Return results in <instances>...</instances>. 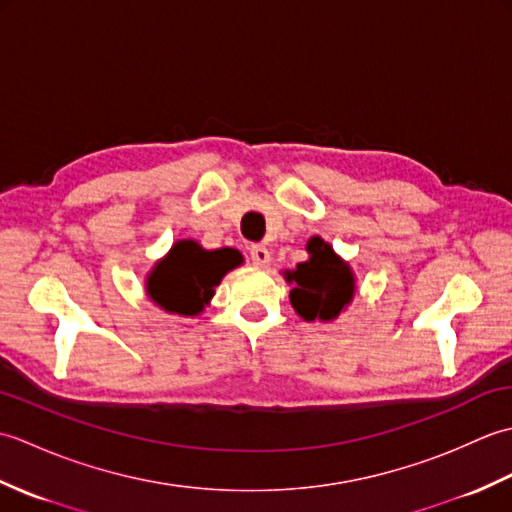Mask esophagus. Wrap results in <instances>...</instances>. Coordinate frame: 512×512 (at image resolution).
<instances>
[{"instance_id":"esophagus-1","label":"esophagus","mask_w":512,"mask_h":512,"mask_svg":"<svg viewBox=\"0 0 512 512\" xmlns=\"http://www.w3.org/2000/svg\"><path fill=\"white\" fill-rule=\"evenodd\" d=\"M250 262H253V266L257 268H266L270 264V250L262 244H255L250 248Z\"/></svg>"}]
</instances>
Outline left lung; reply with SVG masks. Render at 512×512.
Instances as JSON below:
<instances>
[{"label":"left lung","instance_id":"1","mask_svg":"<svg viewBox=\"0 0 512 512\" xmlns=\"http://www.w3.org/2000/svg\"><path fill=\"white\" fill-rule=\"evenodd\" d=\"M308 253V262L286 273L290 284H295L290 290L292 308L306 321L336 319L354 297L352 270L321 237L310 239Z\"/></svg>","mask_w":512,"mask_h":512}]
</instances>
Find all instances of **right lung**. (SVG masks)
Segmentation results:
<instances>
[{"label":"right lung","mask_w":512,"mask_h":512,"mask_svg":"<svg viewBox=\"0 0 512 512\" xmlns=\"http://www.w3.org/2000/svg\"><path fill=\"white\" fill-rule=\"evenodd\" d=\"M235 266V250H204L193 239H182L149 275V297L160 308L191 317L202 312L213 297V288Z\"/></svg>","instance_id":"1"}]
</instances>
